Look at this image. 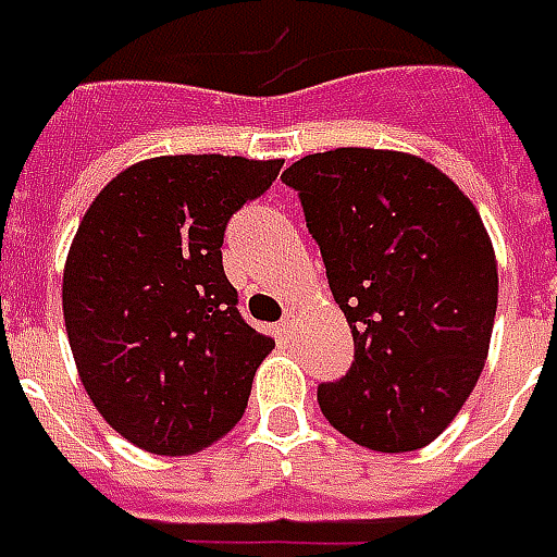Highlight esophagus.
I'll use <instances>...</instances> for the list:
<instances>
[{
	"mask_svg": "<svg viewBox=\"0 0 557 557\" xmlns=\"http://www.w3.org/2000/svg\"><path fill=\"white\" fill-rule=\"evenodd\" d=\"M292 333H295V319H292V315H286V319L280 321L277 324V336L283 342H289L292 339Z\"/></svg>",
	"mask_w": 557,
	"mask_h": 557,
	"instance_id": "obj_1",
	"label": "esophagus"
}]
</instances>
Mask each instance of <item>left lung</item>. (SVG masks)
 <instances>
[{"label":"left lung","instance_id":"obj_1","mask_svg":"<svg viewBox=\"0 0 557 557\" xmlns=\"http://www.w3.org/2000/svg\"><path fill=\"white\" fill-rule=\"evenodd\" d=\"M300 195L354 362L321 383L324 419L372 451L434 443L475 389L493 336L498 268L484 221L419 156L312 152L283 171Z\"/></svg>","mask_w":557,"mask_h":557}]
</instances>
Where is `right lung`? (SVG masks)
Here are the masks:
<instances>
[{
	"mask_svg": "<svg viewBox=\"0 0 557 557\" xmlns=\"http://www.w3.org/2000/svg\"><path fill=\"white\" fill-rule=\"evenodd\" d=\"M280 164L156 156L114 176L82 218L64 262V327L85 393L132 446L195 455L245 413L274 339L238 315L221 245Z\"/></svg>",
	"mask_w": 557,
	"mask_h": 557,
	"instance_id": "right-lung-1",
	"label": "right lung"
}]
</instances>
